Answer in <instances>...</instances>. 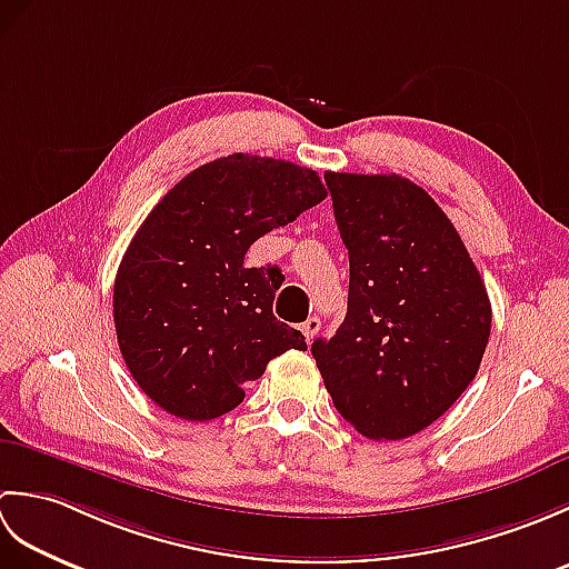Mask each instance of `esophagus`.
Returning a JSON list of instances; mask_svg holds the SVG:
<instances>
[{
	"label": "esophagus",
	"mask_w": 569,
	"mask_h": 569,
	"mask_svg": "<svg viewBox=\"0 0 569 569\" xmlns=\"http://www.w3.org/2000/svg\"><path fill=\"white\" fill-rule=\"evenodd\" d=\"M300 332L306 335V340L310 342L312 337H316L320 332V320L318 318H308L303 325H300Z\"/></svg>",
	"instance_id": "1"
}]
</instances>
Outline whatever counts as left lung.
Masks as SVG:
<instances>
[{"label": "left lung", "mask_w": 569, "mask_h": 569, "mask_svg": "<svg viewBox=\"0 0 569 569\" xmlns=\"http://www.w3.org/2000/svg\"><path fill=\"white\" fill-rule=\"evenodd\" d=\"M349 251L347 318L310 347L325 389L371 440L428 428L477 377L491 303L465 241L403 176L325 173Z\"/></svg>", "instance_id": "1"}]
</instances>
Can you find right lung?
Wrapping results in <instances>:
<instances>
[{
  "label": "right lung",
  "mask_w": 569,
  "mask_h": 569,
  "mask_svg": "<svg viewBox=\"0 0 569 569\" xmlns=\"http://www.w3.org/2000/svg\"><path fill=\"white\" fill-rule=\"evenodd\" d=\"M325 198L310 168L232 153L196 168L149 212L114 278V328L131 377L166 413L220 418L271 359L306 352L300 330L273 316L281 269H249L244 253Z\"/></svg>",
  "instance_id": "add662e5"
}]
</instances>
